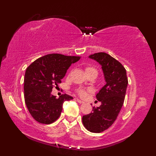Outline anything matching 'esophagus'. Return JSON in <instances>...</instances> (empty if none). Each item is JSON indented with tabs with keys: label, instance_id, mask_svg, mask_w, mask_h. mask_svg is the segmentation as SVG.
Returning a JSON list of instances; mask_svg holds the SVG:
<instances>
[{
	"label": "esophagus",
	"instance_id": "obj_1",
	"mask_svg": "<svg viewBox=\"0 0 156 156\" xmlns=\"http://www.w3.org/2000/svg\"><path fill=\"white\" fill-rule=\"evenodd\" d=\"M76 101H78V103H84V102L83 101H81V100H80V99H78V98H77V99H76Z\"/></svg>",
	"mask_w": 156,
	"mask_h": 156
}]
</instances>
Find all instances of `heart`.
<instances>
[{"label": "heart", "mask_w": 156, "mask_h": 156, "mask_svg": "<svg viewBox=\"0 0 156 156\" xmlns=\"http://www.w3.org/2000/svg\"><path fill=\"white\" fill-rule=\"evenodd\" d=\"M91 70H96V69H94V68H91V67H87V68H86V71H91ZM78 93L79 95H80L82 96H85V94H86V91L85 90H78Z\"/></svg>", "instance_id": "obj_1"}]
</instances>
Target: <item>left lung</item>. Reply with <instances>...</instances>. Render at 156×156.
Here are the masks:
<instances>
[{
  "mask_svg": "<svg viewBox=\"0 0 156 156\" xmlns=\"http://www.w3.org/2000/svg\"><path fill=\"white\" fill-rule=\"evenodd\" d=\"M99 64L105 85L96 94V99L101 102L99 107H94L93 112L83 117V123L91 133H101L112 125L122 109L128 85L126 71L119 62L106 53L89 55Z\"/></svg>",
  "mask_w": 156,
  "mask_h": 156,
  "instance_id": "left-lung-1",
  "label": "left lung"
}]
</instances>
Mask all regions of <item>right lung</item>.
<instances>
[{
	"label": "right lung",
	"mask_w": 156,
	"mask_h": 156,
	"mask_svg": "<svg viewBox=\"0 0 156 156\" xmlns=\"http://www.w3.org/2000/svg\"><path fill=\"white\" fill-rule=\"evenodd\" d=\"M80 57L49 54L37 59L26 69L24 77V98L27 108L37 122L50 124L58 119L64 102L73 99L62 94L58 98L51 95L54 86L58 87L66 71Z\"/></svg>",
	"instance_id": "right-lung-1"
}]
</instances>
